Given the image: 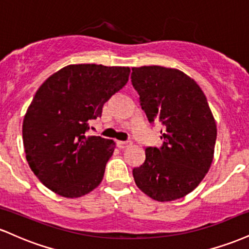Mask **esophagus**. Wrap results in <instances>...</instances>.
Returning a JSON list of instances; mask_svg holds the SVG:
<instances>
[{"mask_svg": "<svg viewBox=\"0 0 249 249\" xmlns=\"http://www.w3.org/2000/svg\"><path fill=\"white\" fill-rule=\"evenodd\" d=\"M130 144V142H117V146L119 148H126Z\"/></svg>", "mask_w": 249, "mask_h": 249, "instance_id": "obj_1", "label": "esophagus"}]
</instances>
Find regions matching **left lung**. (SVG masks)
<instances>
[{"label": "left lung", "mask_w": 249, "mask_h": 249, "mask_svg": "<svg viewBox=\"0 0 249 249\" xmlns=\"http://www.w3.org/2000/svg\"><path fill=\"white\" fill-rule=\"evenodd\" d=\"M131 82L148 122L162 124L161 147L145 148L134 167L136 185L157 201L191 193L210 170L216 124L206 96L194 79L178 69L159 65L132 68Z\"/></svg>", "instance_id": "1"}]
</instances>
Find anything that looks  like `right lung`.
<instances>
[{
  "instance_id": "right-lung-1",
  "label": "right lung",
  "mask_w": 249,
  "mask_h": 249,
  "mask_svg": "<svg viewBox=\"0 0 249 249\" xmlns=\"http://www.w3.org/2000/svg\"><path fill=\"white\" fill-rule=\"evenodd\" d=\"M130 68L71 64L36 91L23 119L28 164L39 181L65 198H79L102 182L115 142L85 136L88 122L128 81Z\"/></svg>"
}]
</instances>
